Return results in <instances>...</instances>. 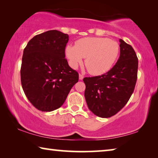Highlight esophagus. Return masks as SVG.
<instances>
[{
    "label": "esophagus",
    "instance_id": "34e87169",
    "mask_svg": "<svg viewBox=\"0 0 158 158\" xmlns=\"http://www.w3.org/2000/svg\"><path fill=\"white\" fill-rule=\"evenodd\" d=\"M79 79H80V80H82L83 79H84V76H83L82 74H79Z\"/></svg>",
    "mask_w": 158,
    "mask_h": 158
}]
</instances>
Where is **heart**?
I'll list each match as a JSON object with an SVG mask.
<instances>
[{
  "mask_svg": "<svg viewBox=\"0 0 158 158\" xmlns=\"http://www.w3.org/2000/svg\"><path fill=\"white\" fill-rule=\"evenodd\" d=\"M120 52L116 41L105 37H88L75 42V46H68L65 55L73 68H77L85 58V65L92 75H101L110 69L116 62Z\"/></svg>",
  "mask_w": 158,
  "mask_h": 158,
  "instance_id": "heart-1",
  "label": "heart"
}]
</instances>
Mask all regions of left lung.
<instances>
[{"instance_id": "obj_1", "label": "left lung", "mask_w": 158, "mask_h": 158, "mask_svg": "<svg viewBox=\"0 0 158 158\" xmlns=\"http://www.w3.org/2000/svg\"><path fill=\"white\" fill-rule=\"evenodd\" d=\"M117 63L101 76L85 77L84 96L88 107L96 116L109 118L126 105L135 90L138 58L132 46L120 39Z\"/></svg>"}]
</instances>
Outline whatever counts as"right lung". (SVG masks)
<instances>
[{
    "label": "right lung",
    "mask_w": 158,
    "mask_h": 158,
    "mask_svg": "<svg viewBox=\"0 0 158 158\" xmlns=\"http://www.w3.org/2000/svg\"><path fill=\"white\" fill-rule=\"evenodd\" d=\"M68 34L56 30L37 35L23 50L21 81L28 100L42 111L63 105L79 74L69 66L65 49Z\"/></svg>",
    "instance_id": "right-lung-1"
}]
</instances>
